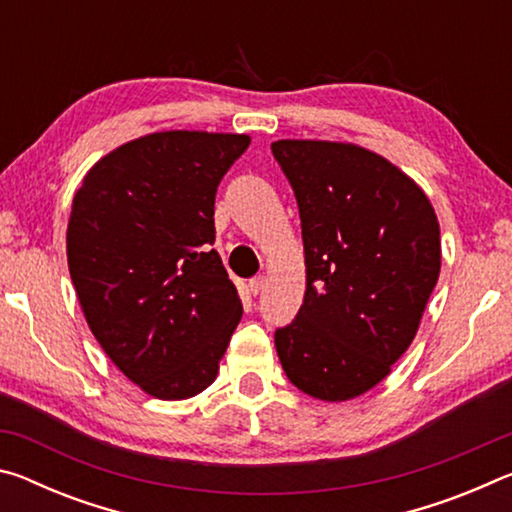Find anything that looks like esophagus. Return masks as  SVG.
Listing matches in <instances>:
<instances>
[{
    "label": "esophagus",
    "mask_w": 512,
    "mask_h": 512,
    "mask_svg": "<svg viewBox=\"0 0 512 512\" xmlns=\"http://www.w3.org/2000/svg\"><path fill=\"white\" fill-rule=\"evenodd\" d=\"M264 284H266V277L257 275L248 282V289H250V293H253V296H259V293H262V289H264Z\"/></svg>",
    "instance_id": "obj_1"
}]
</instances>
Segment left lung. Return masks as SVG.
I'll return each instance as SVG.
<instances>
[{"label": "left lung", "instance_id": "obj_1", "mask_svg": "<svg viewBox=\"0 0 512 512\" xmlns=\"http://www.w3.org/2000/svg\"><path fill=\"white\" fill-rule=\"evenodd\" d=\"M273 158L296 194L307 291L275 329L289 381L325 402L377 386L415 339L440 273L427 194L357 144L280 140Z\"/></svg>", "mask_w": 512, "mask_h": 512}]
</instances>
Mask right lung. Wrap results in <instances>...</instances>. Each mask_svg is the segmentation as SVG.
<instances>
[{"mask_svg": "<svg viewBox=\"0 0 512 512\" xmlns=\"http://www.w3.org/2000/svg\"><path fill=\"white\" fill-rule=\"evenodd\" d=\"M248 135L167 131L121 144L83 178L67 264L103 352L158 400L216 379L241 300L214 244L216 187Z\"/></svg>", "mask_w": 512, "mask_h": 512, "instance_id": "right-lung-1", "label": "right lung"}]
</instances>
